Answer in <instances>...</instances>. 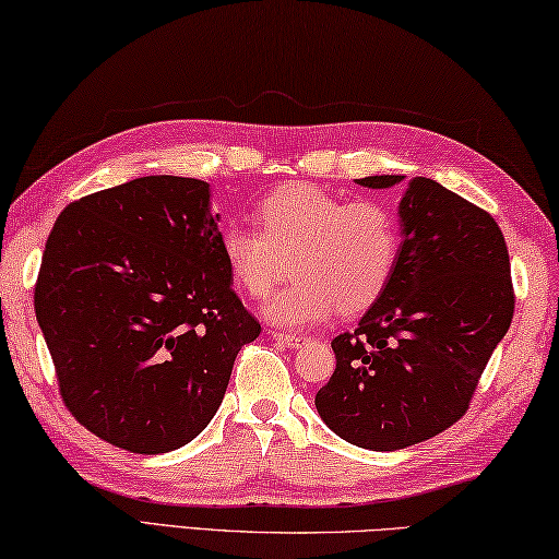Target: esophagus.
Returning a JSON list of instances; mask_svg holds the SVG:
<instances>
[{
  "mask_svg": "<svg viewBox=\"0 0 559 559\" xmlns=\"http://www.w3.org/2000/svg\"><path fill=\"white\" fill-rule=\"evenodd\" d=\"M273 340H278L281 344H286V347H300L306 337H300V334H286V332H276L273 330Z\"/></svg>",
  "mask_w": 559,
  "mask_h": 559,
  "instance_id": "1",
  "label": "esophagus"
}]
</instances>
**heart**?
<instances>
[{"label":"heart","mask_w":559,"mask_h":559,"mask_svg":"<svg viewBox=\"0 0 559 559\" xmlns=\"http://www.w3.org/2000/svg\"><path fill=\"white\" fill-rule=\"evenodd\" d=\"M257 225L231 222L222 229L219 257L235 286L253 298L266 296L293 261L296 278L263 306L278 324L367 310L389 288L401 257V219L391 205L344 200L312 182L269 192L257 207Z\"/></svg>","instance_id":"b5f03b06"}]
</instances>
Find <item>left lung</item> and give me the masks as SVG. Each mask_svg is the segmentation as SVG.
I'll list each match as a JSON object with an SVG mask.
<instances>
[{
    "label": "left lung",
    "instance_id": "1",
    "mask_svg": "<svg viewBox=\"0 0 559 559\" xmlns=\"http://www.w3.org/2000/svg\"><path fill=\"white\" fill-rule=\"evenodd\" d=\"M403 176H369L389 188ZM393 278L354 332L332 340L337 367L314 395L320 418L364 450L430 440L469 411L515 308L509 247L489 212L430 178L401 200Z\"/></svg>",
    "mask_w": 559,
    "mask_h": 559
}]
</instances>
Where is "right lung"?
I'll return each instance as SVG.
<instances>
[{
    "label": "right lung",
    "instance_id": "add662e5",
    "mask_svg": "<svg viewBox=\"0 0 559 559\" xmlns=\"http://www.w3.org/2000/svg\"><path fill=\"white\" fill-rule=\"evenodd\" d=\"M205 180L146 176L60 212L34 308L70 415L136 454L207 428L261 324L231 288Z\"/></svg>",
    "mask_w": 559,
    "mask_h": 559
}]
</instances>
